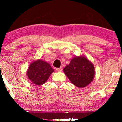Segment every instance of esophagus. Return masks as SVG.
Returning a JSON list of instances; mask_svg holds the SVG:
<instances>
[{
  "label": "esophagus",
  "instance_id": "1",
  "mask_svg": "<svg viewBox=\"0 0 122 122\" xmlns=\"http://www.w3.org/2000/svg\"><path fill=\"white\" fill-rule=\"evenodd\" d=\"M62 69H63V68L62 67H60V68H56V71H59V72L62 71Z\"/></svg>",
  "mask_w": 122,
  "mask_h": 122
}]
</instances>
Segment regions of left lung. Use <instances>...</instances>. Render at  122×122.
Returning a JSON list of instances; mask_svg holds the SVG:
<instances>
[{"instance_id": "1", "label": "left lung", "mask_w": 122, "mask_h": 122, "mask_svg": "<svg viewBox=\"0 0 122 122\" xmlns=\"http://www.w3.org/2000/svg\"><path fill=\"white\" fill-rule=\"evenodd\" d=\"M71 83L77 87H85L94 77V65L86 57L76 56L63 69Z\"/></svg>"}]
</instances>
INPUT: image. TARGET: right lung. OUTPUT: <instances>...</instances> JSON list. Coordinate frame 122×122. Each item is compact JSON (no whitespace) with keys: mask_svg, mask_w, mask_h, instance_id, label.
Segmentation results:
<instances>
[{"mask_svg":"<svg viewBox=\"0 0 122 122\" xmlns=\"http://www.w3.org/2000/svg\"><path fill=\"white\" fill-rule=\"evenodd\" d=\"M53 71L54 70L49 63L39 60L30 65L27 75L32 83L40 86L46 82Z\"/></svg>","mask_w":122,"mask_h":122,"instance_id":"add662e5","label":"right lung"}]
</instances>
